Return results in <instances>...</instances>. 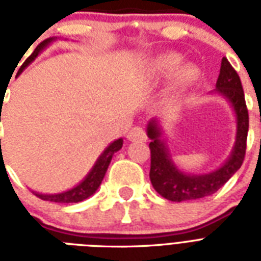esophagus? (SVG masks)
Masks as SVG:
<instances>
[{"instance_id": "esophagus-1", "label": "esophagus", "mask_w": 261, "mask_h": 261, "mask_svg": "<svg viewBox=\"0 0 261 261\" xmlns=\"http://www.w3.org/2000/svg\"><path fill=\"white\" fill-rule=\"evenodd\" d=\"M127 139L131 142H143V141H146V133L142 127H133L127 134Z\"/></svg>"}]
</instances>
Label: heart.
I'll return each mask as SVG.
<instances>
[{"label":"heart","mask_w":261,"mask_h":261,"mask_svg":"<svg viewBox=\"0 0 261 261\" xmlns=\"http://www.w3.org/2000/svg\"><path fill=\"white\" fill-rule=\"evenodd\" d=\"M180 63V57L176 54H167L160 57L157 61L154 62V70L157 73H161V74H167L169 71L174 70L176 67L178 66ZM196 75V70H195L192 66H186L184 69H181L180 74H178V81L180 83H190L195 79Z\"/></svg>","instance_id":"1"}]
</instances>
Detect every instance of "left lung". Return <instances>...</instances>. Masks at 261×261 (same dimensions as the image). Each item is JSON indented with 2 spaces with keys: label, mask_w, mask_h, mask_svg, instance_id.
<instances>
[{
  "label": "left lung",
  "mask_w": 261,
  "mask_h": 261,
  "mask_svg": "<svg viewBox=\"0 0 261 261\" xmlns=\"http://www.w3.org/2000/svg\"><path fill=\"white\" fill-rule=\"evenodd\" d=\"M215 87V92L226 98L234 110L237 119V134L230 157L222 167L215 169L214 172L191 174L177 169L172 161L164 139H161L163 131L159 120L151 119L147 124V137L151 139V142L149 143L151 155L149 176L154 190L168 200L186 202L210 196L215 194L243 165L247 150L249 116L241 80L226 58H222L221 71Z\"/></svg>",
  "instance_id": "left-lung-1"
}]
</instances>
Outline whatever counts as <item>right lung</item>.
<instances>
[{
    "label": "right lung",
    "mask_w": 261,
    "mask_h": 261,
    "mask_svg": "<svg viewBox=\"0 0 261 261\" xmlns=\"http://www.w3.org/2000/svg\"><path fill=\"white\" fill-rule=\"evenodd\" d=\"M55 38L46 39L44 42H42L34 50V53L25 59V62L22 63V66L20 67L17 75L21 73L24 69H25L28 65H30L32 61H34L36 57H38L40 53H42L43 48H46L51 42H54ZM123 146V139L119 138L116 141H114L112 143H110L108 146L106 147V150L102 151L101 155L98 157L97 161L94 163L93 168L90 169L89 173L87 174V177L84 178L83 181L77 184L75 187H73L71 190L65 191V192H61V194H38V192H34L38 198L43 199V200H48V202H55V203H79L83 202L85 199H88L89 196L97 191V188L101 184L102 178L106 176V172L108 169V165H110L111 160L114 157V154L116 151H119Z\"/></svg>",
    "instance_id": "1"
}]
</instances>
